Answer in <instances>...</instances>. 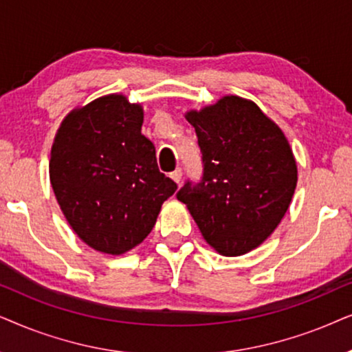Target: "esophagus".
<instances>
[{
    "label": "esophagus",
    "mask_w": 352,
    "mask_h": 352,
    "mask_svg": "<svg viewBox=\"0 0 352 352\" xmlns=\"http://www.w3.org/2000/svg\"><path fill=\"white\" fill-rule=\"evenodd\" d=\"M182 175H184V172H182V168H180V167H179V168H175V170H173V172L170 173L172 180L175 182V184H180V180H182Z\"/></svg>",
    "instance_id": "1"
}]
</instances>
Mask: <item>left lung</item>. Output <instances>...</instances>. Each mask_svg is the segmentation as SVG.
<instances>
[{
    "label": "left lung",
    "instance_id": "1",
    "mask_svg": "<svg viewBox=\"0 0 352 352\" xmlns=\"http://www.w3.org/2000/svg\"><path fill=\"white\" fill-rule=\"evenodd\" d=\"M185 117L204 172L199 184L186 182L177 199L219 254H246L274 233L292 203L298 167L288 140L256 102L240 96H223Z\"/></svg>",
    "mask_w": 352,
    "mask_h": 352
}]
</instances>
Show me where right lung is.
Returning <instances> with one entry per match:
<instances>
[{
  "label": "right lung",
  "instance_id": "1",
  "mask_svg": "<svg viewBox=\"0 0 352 352\" xmlns=\"http://www.w3.org/2000/svg\"><path fill=\"white\" fill-rule=\"evenodd\" d=\"M142 125L143 107L112 93L70 111L51 148L50 180L64 217L83 243L106 254L140 245L177 190L159 172Z\"/></svg>",
  "mask_w": 352,
  "mask_h": 352
}]
</instances>
